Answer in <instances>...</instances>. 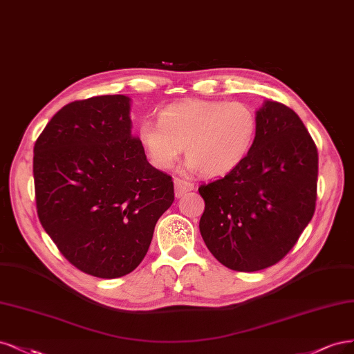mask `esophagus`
Here are the masks:
<instances>
[{"instance_id":"obj_1","label":"esophagus","mask_w":354,"mask_h":354,"mask_svg":"<svg viewBox=\"0 0 354 354\" xmlns=\"http://www.w3.org/2000/svg\"><path fill=\"white\" fill-rule=\"evenodd\" d=\"M174 184H175V196L179 198L184 196L185 192L194 189V184L192 182H188L185 179H179V178H175L174 179Z\"/></svg>"}]
</instances>
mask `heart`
I'll return each mask as SVG.
<instances>
[{"label":"heart","mask_w":354,"mask_h":354,"mask_svg":"<svg viewBox=\"0 0 354 354\" xmlns=\"http://www.w3.org/2000/svg\"><path fill=\"white\" fill-rule=\"evenodd\" d=\"M256 132V113L243 102L189 100L163 109L157 123L144 120L138 140L158 169L172 167L185 148L187 169L222 176L243 163Z\"/></svg>","instance_id":"heart-1"}]
</instances>
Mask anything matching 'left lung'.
I'll return each mask as SVG.
<instances>
[{
	"label": "left lung",
	"instance_id": "1",
	"mask_svg": "<svg viewBox=\"0 0 354 354\" xmlns=\"http://www.w3.org/2000/svg\"><path fill=\"white\" fill-rule=\"evenodd\" d=\"M243 163L198 188L206 207L200 232L210 253L238 272L278 263L313 218L317 150L290 107L265 101Z\"/></svg>",
	"mask_w": 354,
	"mask_h": 354
}]
</instances>
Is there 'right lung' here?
<instances>
[{
  "instance_id": "obj_1",
  "label": "right lung",
  "mask_w": 354,
  "mask_h": 354,
  "mask_svg": "<svg viewBox=\"0 0 354 354\" xmlns=\"http://www.w3.org/2000/svg\"><path fill=\"white\" fill-rule=\"evenodd\" d=\"M131 98L73 101L33 147L38 218L60 253L88 275L119 278L145 257L174 180L132 136Z\"/></svg>"
}]
</instances>
